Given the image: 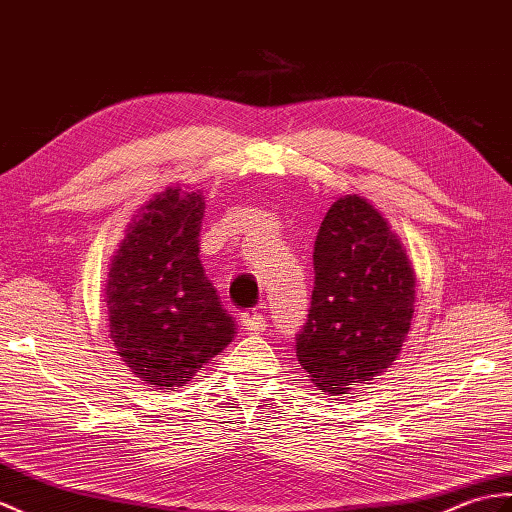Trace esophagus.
Listing matches in <instances>:
<instances>
[{
  "label": "esophagus",
  "instance_id": "34e87169",
  "mask_svg": "<svg viewBox=\"0 0 512 512\" xmlns=\"http://www.w3.org/2000/svg\"><path fill=\"white\" fill-rule=\"evenodd\" d=\"M242 329L244 331H253V334H261L266 329V318L264 314H259L255 310H248L242 314Z\"/></svg>",
  "mask_w": 512,
  "mask_h": 512
}]
</instances>
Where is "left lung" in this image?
I'll list each match as a JSON object with an SVG mask.
<instances>
[{
  "label": "left lung",
  "instance_id": "obj_1",
  "mask_svg": "<svg viewBox=\"0 0 512 512\" xmlns=\"http://www.w3.org/2000/svg\"><path fill=\"white\" fill-rule=\"evenodd\" d=\"M296 358L318 390L349 395L395 362L414 314V270L382 213L360 196L329 207Z\"/></svg>",
  "mask_w": 512,
  "mask_h": 512
}]
</instances>
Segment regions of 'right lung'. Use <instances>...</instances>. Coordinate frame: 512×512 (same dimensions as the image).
I'll return each mask as SVG.
<instances>
[{
	"label": "right lung",
	"instance_id": "1",
	"mask_svg": "<svg viewBox=\"0 0 512 512\" xmlns=\"http://www.w3.org/2000/svg\"><path fill=\"white\" fill-rule=\"evenodd\" d=\"M205 200L165 189L117 248L106 281L109 331L141 382L174 390L235 336V320L200 264Z\"/></svg>",
	"mask_w": 512,
	"mask_h": 512
}]
</instances>
